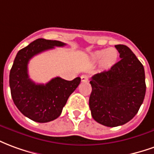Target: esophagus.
Returning a JSON list of instances; mask_svg holds the SVG:
<instances>
[{
  "instance_id": "obj_1",
  "label": "esophagus",
  "mask_w": 154,
  "mask_h": 154,
  "mask_svg": "<svg viewBox=\"0 0 154 154\" xmlns=\"http://www.w3.org/2000/svg\"><path fill=\"white\" fill-rule=\"evenodd\" d=\"M89 76L87 75H81V81L82 82H87V81H89Z\"/></svg>"
}]
</instances>
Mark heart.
Returning <instances> with one entry per match:
<instances>
[{
  "instance_id": "b5f03b06",
  "label": "heart",
  "mask_w": 154,
  "mask_h": 154,
  "mask_svg": "<svg viewBox=\"0 0 154 154\" xmlns=\"http://www.w3.org/2000/svg\"><path fill=\"white\" fill-rule=\"evenodd\" d=\"M90 59L94 63L100 61V68L103 70H109L118 62L119 52L115 48L99 50L90 54Z\"/></svg>"
}]
</instances>
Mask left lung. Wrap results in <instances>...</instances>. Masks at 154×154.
Returning <instances> with one entry per match:
<instances>
[{
  "mask_svg": "<svg viewBox=\"0 0 154 154\" xmlns=\"http://www.w3.org/2000/svg\"><path fill=\"white\" fill-rule=\"evenodd\" d=\"M121 60L109 70L93 76L89 97L91 115L99 124L117 127L138 113L146 92L143 65L124 45H115Z\"/></svg>",
  "mask_w": 154,
  "mask_h": 154,
  "instance_id": "1",
  "label": "left lung"
}]
</instances>
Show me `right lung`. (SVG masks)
Segmentation results:
<instances>
[{
  "instance_id": "add662e5",
  "label": "right lung",
  "mask_w": 154,
  "mask_h": 154,
  "mask_svg": "<svg viewBox=\"0 0 154 154\" xmlns=\"http://www.w3.org/2000/svg\"><path fill=\"white\" fill-rule=\"evenodd\" d=\"M59 40L37 39L18 51L10 71L11 97L17 109L26 117L38 123H47L57 119L80 83L77 77L71 81L55 77L47 84H35L29 78L28 63L31 58L43 51L61 47Z\"/></svg>"
}]
</instances>
